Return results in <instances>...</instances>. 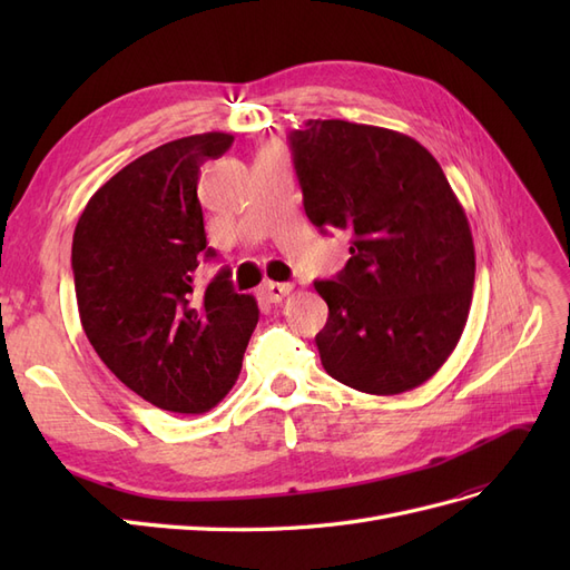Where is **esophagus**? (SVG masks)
I'll return each instance as SVG.
<instances>
[{"mask_svg": "<svg viewBox=\"0 0 570 570\" xmlns=\"http://www.w3.org/2000/svg\"><path fill=\"white\" fill-rule=\"evenodd\" d=\"M289 292H292V285H289V283H266V285L262 287L264 299H268V302H273V304L283 302V299L289 295Z\"/></svg>", "mask_w": 570, "mask_h": 570, "instance_id": "34e87169", "label": "esophagus"}]
</instances>
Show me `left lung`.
Wrapping results in <instances>:
<instances>
[{"mask_svg":"<svg viewBox=\"0 0 570 570\" xmlns=\"http://www.w3.org/2000/svg\"><path fill=\"white\" fill-rule=\"evenodd\" d=\"M308 220L350 230V262L314 287L321 364L342 385L402 394L433 377L469 321L475 249L440 164L413 137L312 118L289 135Z\"/></svg>","mask_w":570,"mask_h":570,"instance_id":"obj_1","label":"left lung"}]
</instances>
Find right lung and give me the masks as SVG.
<instances>
[{"label": "right lung", "mask_w": 570, "mask_h": 570, "mask_svg": "<svg viewBox=\"0 0 570 570\" xmlns=\"http://www.w3.org/2000/svg\"><path fill=\"white\" fill-rule=\"evenodd\" d=\"M233 145L228 132L180 137L142 154L101 185L73 233L82 331L107 368L145 402L204 413L235 385L258 321L223 268L195 287L206 247L199 166Z\"/></svg>", "instance_id": "right-lung-1"}]
</instances>
